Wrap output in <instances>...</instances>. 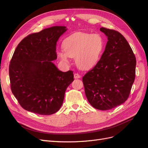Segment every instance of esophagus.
<instances>
[{"label": "esophagus", "instance_id": "34e87169", "mask_svg": "<svg viewBox=\"0 0 148 148\" xmlns=\"http://www.w3.org/2000/svg\"><path fill=\"white\" fill-rule=\"evenodd\" d=\"M80 77H81V76H80V75H79L78 73H75L74 74V78L75 79H78V78H80Z\"/></svg>", "mask_w": 148, "mask_h": 148}]
</instances>
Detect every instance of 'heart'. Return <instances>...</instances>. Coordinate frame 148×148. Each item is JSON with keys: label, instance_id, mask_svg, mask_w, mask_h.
Wrapping results in <instances>:
<instances>
[{"label": "heart", "instance_id": "b5f03b06", "mask_svg": "<svg viewBox=\"0 0 148 148\" xmlns=\"http://www.w3.org/2000/svg\"><path fill=\"white\" fill-rule=\"evenodd\" d=\"M62 47L64 51L57 52L60 60L69 63L70 57H75L78 68L89 70L100 60L105 49V42L99 34L77 33L66 38Z\"/></svg>", "mask_w": 148, "mask_h": 148}]
</instances>
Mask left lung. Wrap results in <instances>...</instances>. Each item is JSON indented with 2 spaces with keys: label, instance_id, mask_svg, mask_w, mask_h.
Wrapping results in <instances>:
<instances>
[{
  "label": "left lung",
  "instance_id": "1",
  "mask_svg": "<svg viewBox=\"0 0 148 148\" xmlns=\"http://www.w3.org/2000/svg\"><path fill=\"white\" fill-rule=\"evenodd\" d=\"M107 36L105 51L99 62L83 77L85 95L95 108L107 110L127 100L136 73V57L123 36L101 28Z\"/></svg>",
  "mask_w": 148,
  "mask_h": 148
}]
</instances>
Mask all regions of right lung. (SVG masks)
<instances>
[{
    "label": "right lung",
    "instance_id": "obj_1",
    "mask_svg": "<svg viewBox=\"0 0 148 148\" xmlns=\"http://www.w3.org/2000/svg\"><path fill=\"white\" fill-rule=\"evenodd\" d=\"M66 29L59 26L44 29L17 46L9 65L10 88L24 109L47 115L61 107L73 73L59 70L52 61L57 59V41Z\"/></svg>",
    "mask_w": 148,
    "mask_h": 148
}]
</instances>
